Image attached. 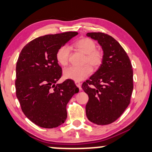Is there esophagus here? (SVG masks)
<instances>
[{
	"instance_id": "obj_1",
	"label": "esophagus",
	"mask_w": 152,
	"mask_h": 152,
	"mask_svg": "<svg viewBox=\"0 0 152 152\" xmlns=\"http://www.w3.org/2000/svg\"><path fill=\"white\" fill-rule=\"evenodd\" d=\"M75 84H76V86H77V87L79 88V89L80 90L81 89V83H80V82L78 81H75Z\"/></svg>"
}]
</instances>
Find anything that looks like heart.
<instances>
[{
    "mask_svg": "<svg viewBox=\"0 0 152 152\" xmlns=\"http://www.w3.org/2000/svg\"><path fill=\"white\" fill-rule=\"evenodd\" d=\"M74 47L78 50L86 55V62H88L93 68H97L102 62V54L96 50V43L89 38H83L75 42ZM70 49L68 46H62L57 50L56 59L62 66H66L69 62ZM92 69L90 66L86 65L83 67L70 66L63 72L64 77L74 81H81L90 76Z\"/></svg>",
    "mask_w": 152,
    "mask_h": 152,
    "instance_id": "heart-1",
    "label": "heart"
}]
</instances>
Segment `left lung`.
Here are the masks:
<instances>
[{"mask_svg":"<svg viewBox=\"0 0 152 152\" xmlns=\"http://www.w3.org/2000/svg\"><path fill=\"white\" fill-rule=\"evenodd\" d=\"M103 50L99 69L82 85L88 94L86 113L90 121L108 125L121 116L130 104L133 90V71L127 53L111 36L88 33Z\"/></svg>","mask_w":152,"mask_h":152,"instance_id":"left-lung-1","label":"left lung"}]
</instances>
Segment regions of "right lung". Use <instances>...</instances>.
<instances>
[{"label":"right lung","instance_id":"obj_1","mask_svg":"<svg viewBox=\"0 0 152 152\" xmlns=\"http://www.w3.org/2000/svg\"><path fill=\"white\" fill-rule=\"evenodd\" d=\"M78 32L69 31L36 38L23 48L16 65V95L25 116L44 128L64 124L66 104L78 93L72 80L57 83L62 69L56 59L58 50Z\"/></svg>","mask_w":152,"mask_h":152}]
</instances>
